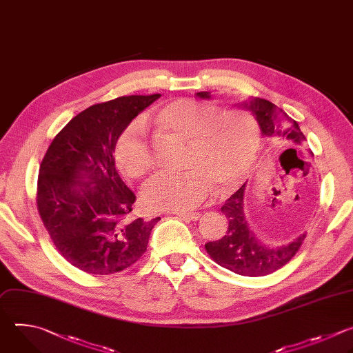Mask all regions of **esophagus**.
<instances>
[{
    "instance_id": "esophagus-1",
    "label": "esophagus",
    "mask_w": 353,
    "mask_h": 353,
    "mask_svg": "<svg viewBox=\"0 0 353 353\" xmlns=\"http://www.w3.org/2000/svg\"><path fill=\"white\" fill-rule=\"evenodd\" d=\"M176 216H179L181 219L183 220H188V221H196L200 219V214L199 213H174Z\"/></svg>"
}]
</instances>
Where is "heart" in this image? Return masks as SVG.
<instances>
[{"mask_svg":"<svg viewBox=\"0 0 353 353\" xmlns=\"http://www.w3.org/2000/svg\"><path fill=\"white\" fill-rule=\"evenodd\" d=\"M148 123L188 142L183 171H163L146 182L142 200L152 210L183 211L200 204L213 183L238 185L252 168L259 146L256 119L242 110L220 112L210 104L178 99L161 105ZM115 161L125 176L142 178L152 167L145 129L130 125L117 140Z\"/></svg>","mask_w":353,"mask_h":353,"instance_id":"obj_1","label":"heart"}]
</instances>
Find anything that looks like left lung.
I'll use <instances>...</instances> for the list:
<instances>
[{
  "label": "left lung",
  "instance_id": "1",
  "mask_svg": "<svg viewBox=\"0 0 353 353\" xmlns=\"http://www.w3.org/2000/svg\"><path fill=\"white\" fill-rule=\"evenodd\" d=\"M199 99H211L210 92L196 93ZM256 118L261 134L275 137L279 146H302L306 140L296 121L268 100L249 97L242 104ZM246 182L223 204L221 213L228 221L224 238L205 243V250L214 261L241 275H267L285 265L299 250L306 234L284 245L263 242L245 219Z\"/></svg>",
  "mask_w": 353,
  "mask_h": 353
}]
</instances>
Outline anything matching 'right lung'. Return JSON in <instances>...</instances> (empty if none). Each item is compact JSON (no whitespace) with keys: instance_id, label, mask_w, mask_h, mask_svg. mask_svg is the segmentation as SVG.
Here are the masks:
<instances>
[{"instance_id":"1","label":"right lung","mask_w":353,"mask_h":353,"mask_svg":"<svg viewBox=\"0 0 353 353\" xmlns=\"http://www.w3.org/2000/svg\"><path fill=\"white\" fill-rule=\"evenodd\" d=\"M160 97L123 96L86 108L54 137L40 164L43 224L63 259L85 272H119L148 249L160 217H129L136 196L121 179L112 154L132 119Z\"/></svg>"}]
</instances>
